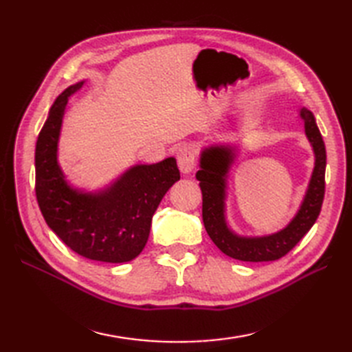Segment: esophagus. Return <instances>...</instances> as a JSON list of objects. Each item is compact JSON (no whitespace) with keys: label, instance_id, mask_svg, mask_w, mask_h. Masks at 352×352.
<instances>
[{"label":"esophagus","instance_id":"34e87169","mask_svg":"<svg viewBox=\"0 0 352 352\" xmlns=\"http://www.w3.org/2000/svg\"><path fill=\"white\" fill-rule=\"evenodd\" d=\"M195 162H197L195 149H193L190 145L184 144L177 149V163L183 174H190L193 168H195Z\"/></svg>","mask_w":352,"mask_h":352}]
</instances>
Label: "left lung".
<instances>
[{"label": "left lung", "mask_w": 352, "mask_h": 352, "mask_svg": "<svg viewBox=\"0 0 352 352\" xmlns=\"http://www.w3.org/2000/svg\"><path fill=\"white\" fill-rule=\"evenodd\" d=\"M305 129V136L315 153V168L310 178L307 192L301 203L300 210L286 228L278 233L245 237L236 234L228 227L226 219L227 177L231 163L234 162L236 149L230 145H212L204 148L199 159V170L197 180L203 192V221L207 234L213 243L227 254L228 257L242 261H272L278 260L294 248L307 234L316 222L325 195V144L316 125L315 116L310 110L302 107L298 111Z\"/></svg>", "instance_id": "obj_1"}]
</instances>
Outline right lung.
<instances>
[{
  "label": "right lung",
  "mask_w": 352,
  "mask_h": 352,
  "mask_svg": "<svg viewBox=\"0 0 352 352\" xmlns=\"http://www.w3.org/2000/svg\"><path fill=\"white\" fill-rule=\"evenodd\" d=\"M85 81L69 86L50 109L36 142V198L45 222L62 242L89 260L125 263L145 248L153 214L164 193L180 180L174 157L136 164L107 188L74 189L57 162L58 138L69 96Z\"/></svg>",
  "instance_id": "right-lung-1"
}]
</instances>
